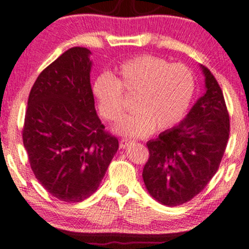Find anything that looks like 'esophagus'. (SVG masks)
<instances>
[{"label": "esophagus", "mask_w": 249, "mask_h": 249, "mask_svg": "<svg viewBox=\"0 0 249 249\" xmlns=\"http://www.w3.org/2000/svg\"><path fill=\"white\" fill-rule=\"evenodd\" d=\"M133 142H134V141H131L129 139L121 140V141H120V148H121V149H127L128 146H129Z\"/></svg>", "instance_id": "34e87169"}]
</instances>
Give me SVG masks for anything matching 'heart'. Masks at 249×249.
Listing matches in <instances>:
<instances>
[{
	"instance_id": "1",
	"label": "heart",
	"mask_w": 249,
	"mask_h": 249,
	"mask_svg": "<svg viewBox=\"0 0 249 249\" xmlns=\"http://www.w3.org/2000/svg\"><path fill=\"white\" fill-rule=\"evenodd\" d=\"M116 75L101 73L92 83L98 110L107 121L124 116L122 92L134 97L135 113L116 125V133L145 136L155 128L171 129L185 118L195 91L194 77L185 66L141 55L122 63Z\"/></svg>"
}]
</instances>
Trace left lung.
<instances>
[{
  "instance_id": "obj_1",
  "label": "left lung",
  "mask_w": 249,
  "mask_h": 249,
  "mask_svg": "<svg viewBox=\"0 0 249 249\" xmlns=\"http://www.w3.org/2000/svg\"><path fill=\"white\" fill-rule=\"evenodd\" d=\"M205 92L176 127L146 143L150 157L143 168L149 194L176 207L202 192L218 170L230 133L222 89L210 70L199 66Z\"/></svg>"
}]
</instances>
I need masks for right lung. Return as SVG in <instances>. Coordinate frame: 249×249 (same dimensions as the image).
<instances>
[{"label":"right lung","instance_id":"obj_1","mask_svg":"<svg viewBox=\"0 0 249 249\" xmlns=\"http://www.w3.org/2000/svg\"><path fill=\"white\" fill-rule=\"evenodd\" d=\"M90 55L88 48L72 47L40 73L24 122V148L36 178L69 203L96 192L119 149L94 108Z\"/></svg>","mask_w":249,"mask_h":249}]
</instances>
